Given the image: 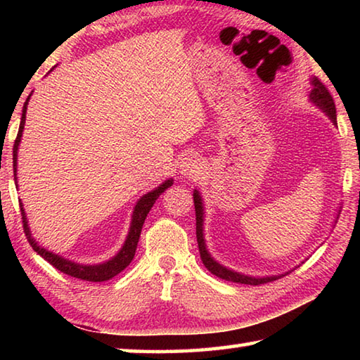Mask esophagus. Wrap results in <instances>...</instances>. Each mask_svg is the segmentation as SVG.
<instances>
[{
    "instance_id": "esophagus-1",
    "label": "esophagus",
    "mask_w": 360,
    "mask_h": 360,
    "mask_svg": "<svg viewBox=\"0 0 360 360\" xmlns=\"http://www.w3.org/2000/svg\"><path fill=\"white\" fill-rule=\"evenodd\" d=\"M200 168H202V165H200L198 158L186 157L179 165V173L184 176V178H197L200 174Z\"/></svg>"
}]
</instances>
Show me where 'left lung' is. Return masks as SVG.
Instances as JSON below:
<instances>
[{
    "label": "left lung",
    "mask_w": 360,
    "mask_h": 360,
    "mask_svg": "<svg viewBox=\"0 0 360 360\" xmlns=\"http://www.w3.org/2000/svg\"><path fill=\"white\" fill-rule=\"evenodd\" d=\"M313 85V90L309 92V101L313 103L314 106H318L322 112H324L333 125H337V109H335V103L332 95L328 94V90L322 85L319 79L311 77L309 79ZM193 205H195V216H197V241H198V251H200V257H202L203 265L208 268V270L216 275L217 278L225 279V281H231V283H240V284H249V285H259V284H265L270 281H275V279H279L281 276L289 275L292 271H285L283 275H271V276H251V275H245V273L230 270V268L224 266L222 264L212 257L210 254L208 248H206V241H205V206H203V198L202 193H200L197 188L193 191Z\"/></svg>",
    "instance_id": "obj_1"
}]
</instances>
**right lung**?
Masks as SVG:
<instances>
[{
    "instance_id": "obj_1",
    "label": "right lung",
    "mask_w": 360,
    "mask_h": 360,
    "mask_svg": "<svg viewBox=\"0 0 360 360\" xmlns=\"http://www.w3.org/2000/svg\"><path fill=\"white\" fill-rule=\"evenodd\" d=\"M30 96H32V94H30ZM30 96L27 98V101L23 103V111H22L19 133H17L14 149H12L15 184H17V152H19V144L22 141V131H23V129H25L27 106H28ZM172 186H173V178H169L165 182H162V184L158 187H155L154 191L144 193L143 197L138 200L135 208H133L129 235H127V238L124 241V246L119 249V252L115 254L114 257H111L106 262H101V264H94V265L77 264V262H72L70 259L63 257V255L56 254V252L49 251V249H46V248L39 246L38 241H36L32 236V230H30V227H28V219H27V214H25V210H23V205L20 203V211H22V219H23V230H25L28 243L32 245L34 251L38 252L41 257H44L49 262V264L56 266L57 270L65 273V275L77 278V279H84V281H92V283L108 281V279H111L115 275H119L122 270H125V268L130 265V262L133 260V257H135L138 240H139V235H141V229H143V224L146 221V217H148L150 208L154 206L155 200L160 197V195L165 192L168 187H172Z\"/></svg>"
}]
</instances>
